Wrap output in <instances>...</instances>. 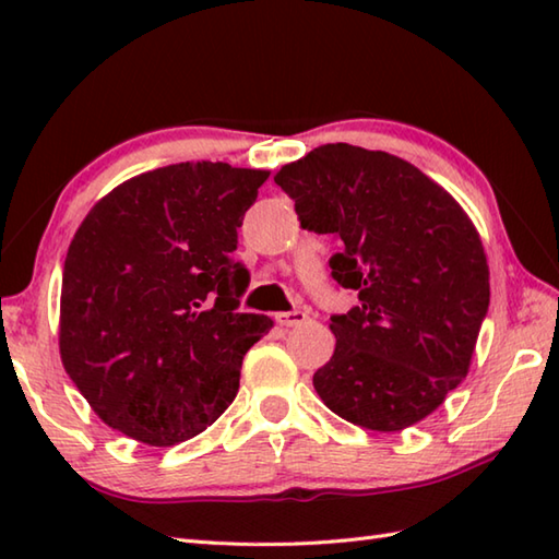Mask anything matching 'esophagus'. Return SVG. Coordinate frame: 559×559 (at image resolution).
<instances>
[{"label": "esophagus", "instance_id": "34e87169", "mask_svg": "<svg viewBox=\"0 0 559 559\" xmlns=\"http://www.w3.org/2000/svg\"><path fill=\"white\" fill-rule=\"evenodd\" d=\"M276 322H278L281 326H286V329H290V326H300L302 322H307V314H305L302 310L278 312V314H276Z\"/></svg>", "mask_w": 559, "mask_h": 559}]
</instances>
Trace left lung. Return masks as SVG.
Instances as JSON below:
<instances>
[{
    "mask_svg": "<svg viewBox=\"0 0 559 559\" xmlns=\"http://www.w3.org/2000/svg\"><path fill=\"white\" fill-rule=\"evenodd\" d=\"M276 185L300 225L338 235L331 276L358 305L331 317V360L314 372L326 408L365 430L401 432L468 374L490 305L476 225L444 187L384 151L324 144Z\"/></svg>",
    "mask_w": 559,
    "mask_h": 559,
    "instance_id": "1",
    "label": "left lung"
}]
</instances>
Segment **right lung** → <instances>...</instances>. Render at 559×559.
<instances>
[{
	"label": "right lung",
	"mask_w": 559,
	"mask_h": 559,
	"mask_svg": "<svg viewBox=\"0 0 559 559\" xmlns=\"http://www.w3.org/2000/svg\"><path fill=\"white\" fill-rule=\"evenodd\" d=\"M269 170L177 163L115 187L69 245L59 355L112 430L151 447L204 432L273 319L237 312V228Z\"/></svg>",
	"instance_id": "right-lung-1"
}]
</instances>
